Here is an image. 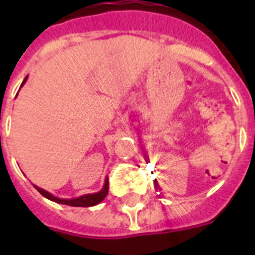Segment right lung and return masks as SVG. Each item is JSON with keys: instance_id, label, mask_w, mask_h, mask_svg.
<instances>
[{"instance_id": "right-lung-1", "label": "right lung", "mask_w": 255, "mask_h": 255, "mask_svg": "<svg viewBox=\"0 0 255 255\" xmlns=\"http://www.w3.org/2000/svg\"><path fill=\"white\" fill-rule=\"evenodd\" d=\"M26 79H28V76L24 79L22 84L26 82ZM35 189H37V190L39 191L40 194L43 195V197H46L47 199L52 200V202H56V203L66 204V206H71V207H92V206H96V204L101 203V202H102V200L106 198V195L108 194V180H106L105 186H103V189L100 191V193H96V194L83 195V197L76 198V199H60V198H56V197H53L52 194H49L48 191L43 190V189L37 188V186H35Z\"/></svg>"}]
</instances>
